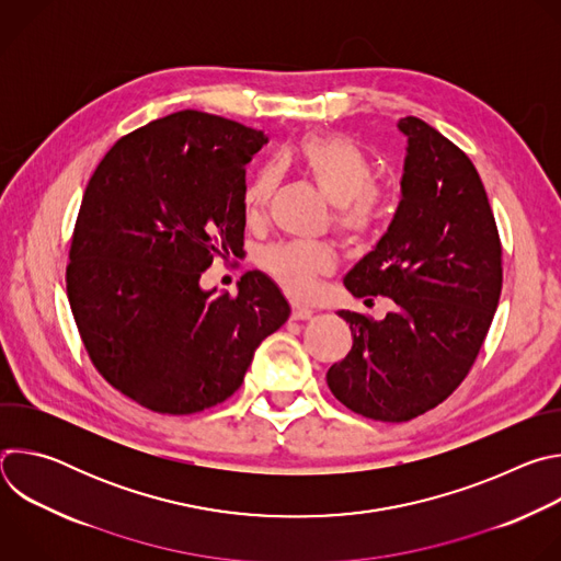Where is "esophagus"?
Returning a JSON list of instances; mask_svg holds the SVG:
<instances>
[{
	"mask_svg": "<svg viewBox=\"0 0 561 561\" xmlns=\"http://www.w3.org/2000/svg\"><path fill=\"white\" fill-rule=\"evenodd\" d=\"M290 317L297 319V322H299V319H310L312 317V308L301 306V304H293L290 306Z\"/></svg>",
	"mask_w": 561,
	"mask_h": 561,
	"instance_id": "esophagus-1",
	"label": "esophagus"
}]
</instances>
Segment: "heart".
Returning <instances> with one entry per match:
<instances>
[{
	"instance_id": "obj_1",
	"label": "heart",
	"mask_w": 561,
	"mask_h": 561,
	"mask_svg": "<svg viewBox=\"0 0 561 561\" xmlns=\"http://www.w3.org/2000/svg\"><path fill=\"white\" fill-rule=\"evenodd\" d=\"M286 159L335 206V228L353 244H364L377 232L386 217L388 195L375 184V164L368 152L340 133H312L286 152ZM279 182V169L266 162L251 178L242 195L244 215L251 221L264 217ZM260 266L288 295L306 297L317 277L335 268V253L319 242H279L260 253Z\"/></svg>"
}]
</instances>
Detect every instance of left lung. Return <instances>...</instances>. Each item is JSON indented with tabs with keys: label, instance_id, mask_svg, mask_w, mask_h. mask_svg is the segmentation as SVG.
I'll return each mask as SVG.
<instances>
[{
	"label": "left lung",
	"instance_id": "obj_1",
	"mask_svg": "<svg viewBox=\"0 0 561 561\" xmlns=\"http://www.w3.org/2000/svg\"><path fill=\"white\" fill-rule=\"evenodd\" d=\"M409 137L402 202L388 232L344 279L355 297H390L381 322L340 310L351 353L327 373L357 415L409 422L439 407L466 379L502 293V239L468 154L417 117ZM373 301V299H368Z\"/></svg>",
	"mask_w": 561,
	"mask_h": 561
}]
</instances>
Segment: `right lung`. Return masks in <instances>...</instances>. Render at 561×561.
Listing matches in <instances>:
<instances>
[{
  "instance_id": "add662e5",
  "label": "right lung",
  "mask_w": 561,
  "mask_h": 561,
  "mask_svg": "<svg viewBox=\"0 0 561 561\" xmlns=\"http://www.w3.org/2000/svg\"><path fill=\"white\" fill-rule=\"evenodd\" d=\"M266 141L180 111L124 135L89 180L66 293L93 366L139 407L193 415L221 404L290 314L260 271L237 295L199 288L213 260L244 247L247 164Z\"/></svg>"
}]
</instances>
